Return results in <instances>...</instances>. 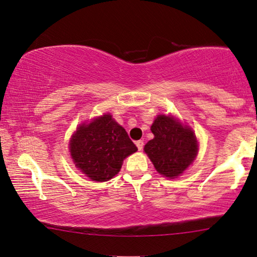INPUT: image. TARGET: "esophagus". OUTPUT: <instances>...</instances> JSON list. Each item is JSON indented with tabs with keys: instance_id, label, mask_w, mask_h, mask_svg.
<instances>
[{
	"instance_id": "obj_1",
	"label": "esophagus",
	"mask_w": 257,
	"mask_h": 257,
	"mask_svg": "<svg viewBox=\"0 0 257 257\" xmlns=\"http://www.w3.org/2000/svg\"><path fill=\"white\" fill-rule=\"evenodd\" d=\"M136 147L141 151L142 149H143V147H144V142L143 141H136Z\"/></svg>"
}]
</instances>
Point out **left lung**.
<instances>
[{
    "label": "left lung",
    "instance_id": "1",
    "mask_svg": "<svg viewBox=\"0 0 257 257\" xmlns=\"http://www.w3.org/2000/svg\"><path fill=\"white\" fill-rule=\"evenodd\" d=\"M155 139L144 147L156 170L174 179L194 162L197 141L191 129L183 127L174 117L158 115L151 125Z\"/></svg>",
    "mask_w": 257,
    "mask_h": 257
}]
</instances>
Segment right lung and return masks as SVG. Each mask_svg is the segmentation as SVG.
Wrapping results in <instances>:
<instances>
[{
    "label": "right lung",
    "instance_id": "obj_1",
    "mask_svg": "<svg viewBox=\"0 0 257 257\" xmlns=\"http://www.w3.org/2000/svg\"><path fill=\"white\" fill-rule=\"evenodd\" d=\"M136 151L127 132L109 114L80 125L70 141L75 165L94 181L112 179L125 157Z\"/></svg>",
    "mask_w": 257,
    "mask_h": 257
}]
</instances>
